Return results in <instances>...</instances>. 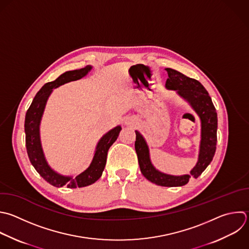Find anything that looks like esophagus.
I'll use <instances>...</instances> for the list:
<instances>
[{"label": "esophagus", "instance_id": "obj_1", "mask_svg": "<svg viewBox=\"0 0 249 249\" xmlns=\"http://www.w3.org/2000/svg\"><path fill=\"white\" fill-rule=\"evenodd\" d=\"M125 124H132L133 122H132L131 120H126V121H125Z\"/></svg>", "mask_w": 249, "mask_h": 249}]
</instances>
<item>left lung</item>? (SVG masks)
<instances>
[{
	"instance_id": "8db88e82",
	"label": "left lung",
	"mask_w": 249,
	"mask_h": 249,
	"mask_svg": "<svg viewBox=\"0 0 249 249\" xmlns=\"http://www.w3.org/2000/svg\"><path fill=\"white\" fill-rule=\"evenodd\" d=\"M165 70L168 74L165 88L169 90H175L180 97L190 104L200 120L197 161L189 174L170 175L158 170L151 161L150 151L145 138L137 130H135V151L141 173L146 179L162 187H180L186 185L191 177L197 178L211 162L217 143V113L208 92L198 81L170 68Z\"/></svg>"
}]
</instances>
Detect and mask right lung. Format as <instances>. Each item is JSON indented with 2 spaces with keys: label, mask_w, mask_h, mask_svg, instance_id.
<instances>
[{
  "label": "right lung",
  "mask_w": 249,
  "mask_h": 249,
  "mask_svg": "<svg viewBox=\"0 0 249 249\" xmlns=\"http://www.w3.org/2000/svg\"><path fill=\"white\" fill-rule=\"evenodd\" d=\"M91 69L92 66L88 65L79 70L68 71L60 75L55 81L46 84L36 94L25 116L24 127L26 134V149L29 160L37 172L47 182L57 188L63 186L70 189L82 188L96 182L101 177L104 170L108 150L117 140L120 131L122 130V126L118 125L109 130L100 138L96 145L89 166L76 177L66 176L56 172L47 161L41 143L40 124L48 99L53 89H56L66 83L77 81L86 77L89 72L91 71Z\"/></svg>",
  "instance_id": "add662e5"
}]
</instances>
